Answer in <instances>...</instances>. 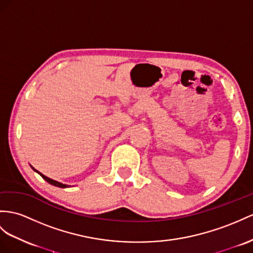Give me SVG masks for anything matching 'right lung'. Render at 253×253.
Listing matches in <instances>:
<instances>
[{
    "mask_svg": "<svg viewBox=\"0 0 253 253\" xmlns=\"http://www.w3.org/2000/svg\"><path fill=\"white\" fill-rule=\"evenodd\" d=\"M31 168L32 169H33L36 173H38L40 174V175L46 180V182H48L49 184H51V185H53V186H56V187H60V188H68V187H70L69 185H66V184H63V183H60V182H57V180H54V179H52V178H50V177H48V176H46V175H43V174H42L40 171H37L36 169H34L33 167L31 166Z\"/></svg>",
    "mask_w": 253,
    "mask_h": 253,
    "instance_id": "add662e5",
    "label": "right lung"
}]
</instances>
